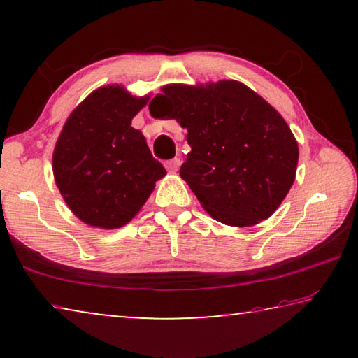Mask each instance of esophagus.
<instances>
[{
	"label": "esophagus",
	"mask_w": 358,
	"mask_h": 358,
	"mask_svg": "<svg viewBox=\"0 0 358 358\" xmlns=\"http://www.w3.org/2000/svg\"><path fill=\"white\" fill-rule=\"evenodd\" d=\"M180 166H181V161H180V157H173V159H171V161H167L166 162V169L169 172H177L178 169H180Z\"/></svg>",
	"instance_id": "esophagus-1"
}]
</instances>
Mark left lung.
<instances>
[{"label":"left lung","instance_id":"obj_1","mask_svg":"<svg viewBox=\"0 0 358 358\" xmlns=\"http://www.w3.org/2000/svg\"><path fill=\"white\" fill-rule=\"evenodd\" d=\"M148 107L155 118L187 129L191 151L180 177L211 217L250 227L275 213L294 185L299 145L264 98L237 80L175 83Z\"/></svg>","mask_w":358,"mask_h":358}]
</instances>
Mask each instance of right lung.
<instances>
[{
	"instance_id": "right-lung-1",
	"label": "right lung",
	"mask_w": 358,
	"mask_h": 358,
	"mask_svg": "<svg viewBox=\"0 0 358 358\" xmlns=\"http://www.w3.org/2000/svg\"><path fill=\"white\" fill-rule=\"evenodd\" d=\"M148 102L120 85L101 87L69 115L53 151V175L72 213L85 224L117 229L147 202L167 173L132 118Z\"/></svg>"
}]
</instances>
